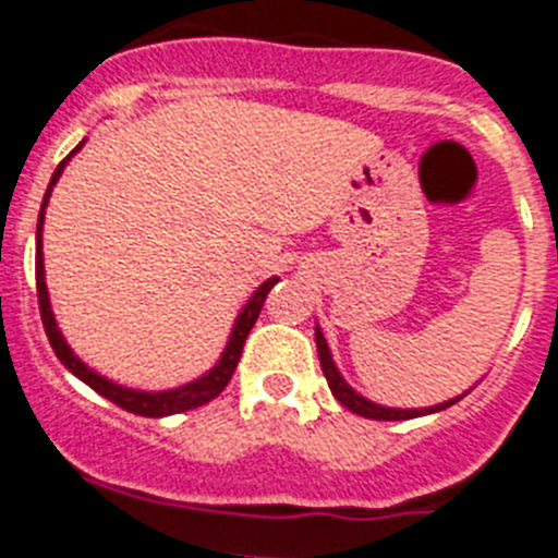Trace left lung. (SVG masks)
<instances>
[{
	"label": "left lung",
	"instance_id": "1",
	"mask_svg": "<svg viewBox=\"0 0 558 558\" xmlns=\"http://www.w3.org/2000/svg\"><path fill=\"white\" fill-rule=\"evenodd\" d=\"M314 339H317V353H319V365H323V373H326L328 379V387H331V393L337 396V401L342 407H348L351 413L362 415V418H373V421H407V418H418V415H429V413H438V410H447V407L458 404L463 396H458V399H449L444 401V404H435V407H421V410H396V407H381L376 404V401H367L365 396H360L356 390H353L351 385H348L342 376H339L337 365H333L331 360V351H328V342L326 337H323V331H319V326L314 328Z\"/></svg>",
	"mask_w": 558,
	"mask_h": 558
}]
</instances>
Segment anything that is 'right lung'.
<instances>
[{
    "instance_id": "1",
    "label": "right lung",
    "mask_w": 558,
    "mask_h": 558,
    "mask_svg": "<svg viewBox=\"0 0 558 558\" xmlns=\"http://www.w3.org/2000/svg\"><path fill=\"white\" fill-rule=\"evenodd\" d=\"M81 145H77V148H81ZM70 157L61 159V165H58L56 173H52L50 187H47L45 202H41V213H38V230H36L38 312H41V323H45V331H47V339H50L52 351H56V356L61 360V365H64L70 373H75L81 381H86V385H89L95 393H100L104 399L114 401V404L123 407V410H129V413H134V415H145V418H162V415L185 413V410H196V407L207 404V401L216 399V396H219L221 390L230 385L232 373H235V365H239V360H241V351H244L246 333H250L252 326H255V319H258L260 308H264V300H266V294H269V289H272L280 278H269L264 286H260L258 292L246 300V306L241 308V314L235 317V326H232L230 342H227L225 353H221V360L216 362V365H213L205 376H198L196 381H187V385H182V387H173V390H159V393H145V390H132V387L114 385V381H109L106 376H100V373L92 371L89 365H84V362L77 360L75 353H72V348L66 345V339L61 337V331H58V326H56V317H52L50 294H47V283H45V255H41V225H45V207H47V202H50L52 185L58 182V177H61V171H64V165L70 162Z\"/></svg>"
}]
</instances>
